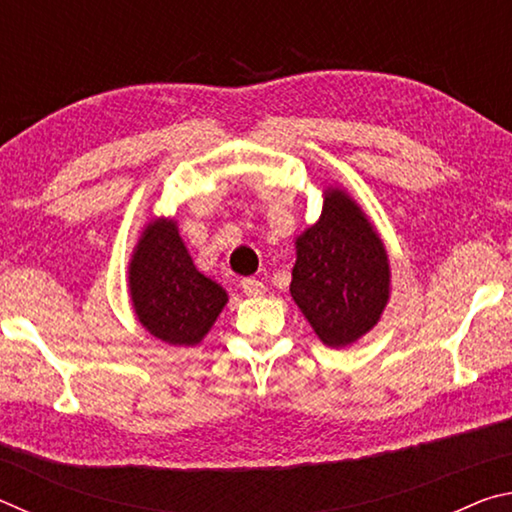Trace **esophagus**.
<instances>
[{
	"label": "esophagus",
	"mask_w": 512,
	"mask_h": 512,
	"mask_svg": "<svg viewBox=\"0 0 512 512\" xmlns=\"http://www.w3.org/2000/svg\"><path fill=\"white\" fill-rule=\"evenodd\" d=\"M241 291H244L250 298H257V296H262L266 287L257 280V277H244V280H241Z\"/></svg>",
	"instance_id": "34e87169"
}]
</instances>
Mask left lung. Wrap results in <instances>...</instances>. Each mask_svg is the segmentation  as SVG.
I'll list each match as a JSON object with an SVG mask.
<instances>
[{
  "label": "left lung",
  "instance_id": "obj_1",
  "mask_svg": "<svg viewBox=\"0 0 512 512\" xmlns=\"http://www.w3.org/2000/svg\"><path fill=\"white\" fill-rule=\"evenodd\" d=\"M291 296L329 348L377 325L388 302V257L366 214L341 189H327L320 219L296 239Z\"/></svg>",
  "mask_w": 512,
  "mask_h": 512
}]
</instances>
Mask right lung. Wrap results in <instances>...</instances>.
Instances as JSON below:
<instances>
[{
    "instance_id": "obj_1",
    "label": "right lung",
    "mask_w": 512,
    "mask_h": 512,
    "mask_svg": "<svg viewBox=\"0 0 512 512\" xmlns=\"http://www.w3.org/2000/svg\"><path fill=\"white\" fill-rule=\"evenodd\" d=\"M128 273L137 318L164 343H201L228 302L219 284L196 271L176 221L146 225Z\"/></svg>"
}]
</instances>
